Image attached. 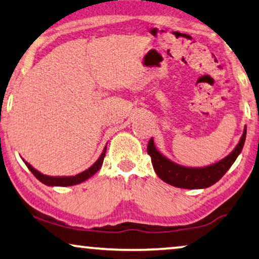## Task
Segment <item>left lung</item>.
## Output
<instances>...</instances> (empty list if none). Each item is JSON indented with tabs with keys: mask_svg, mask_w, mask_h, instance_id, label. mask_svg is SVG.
<instances>
[{
	"mask_svg": "<svg viewBox=\"0 0 259 259\" xmlns=\"http://www.w3.org/2000/svg\"><path fill=\"white\" fill-rule=\"evenodd\" d=\"M246 138V126L244 127L243 134L238 144L233 148L231 153L214 164L204 167H187L177 164L171 159L165 157L155 147L153 138H151L147 145V153L151 155L152 165L157 176L165 183L182 189H206L218 182L228 172L233 162L243 150Z\"/></svg>",
	"mask_w": 259,
	"mask_h": 259,
	"instance_id": "left-lung-1",
	"label": "left lung"
}]
</instances>
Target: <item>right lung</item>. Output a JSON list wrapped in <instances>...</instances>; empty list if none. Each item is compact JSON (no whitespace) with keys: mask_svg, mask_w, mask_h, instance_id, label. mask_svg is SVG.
Instances as JSON below:
<instances>
[{"mask_svg":"<svg viewBox=\"0 0 259 259\" xmlns=\"http://www.w3.org/2000/svg\"><path fill=\"white\" fill-rule=\"evenodd\" d=\"M106 150H107V145L105 146L104 151H102L100 157L98 158V160L95 161L90 168L84 169L83 172L77 173V175H75V176H59V177L47 176V175H44V173H41L40 171H37L36 168H34L33 166H31L29 162H27L26 160H24V159H22V160L24 161V164L27 165V167L29 168V171L33 173V175L36 177V178L40 180L42 184H45V185H47V186H73V185H77V184L86 182V180L90 179L91 177H93L95 173H97L99 169L101 168L102 162H104Z\"/></svg>","mask_w":259,"mask_h":259,"instance_id":"right-lung-1","label":"right lung"}]
</instances>
